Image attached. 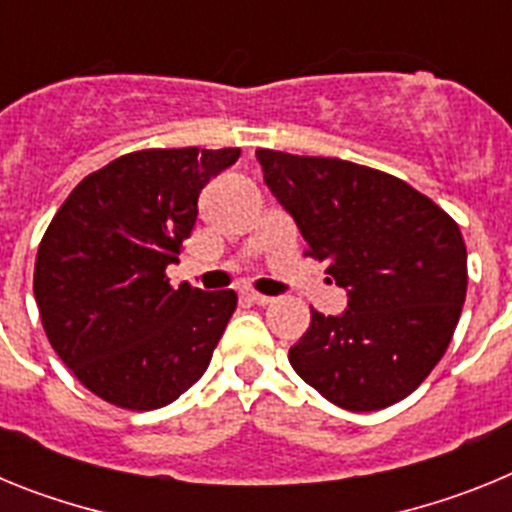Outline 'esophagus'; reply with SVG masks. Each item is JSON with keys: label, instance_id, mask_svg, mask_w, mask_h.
I'll return each instance as SVG.
<instances>
[{"label": "esophagus", "instance_id": "34e87169", "mask_svg": "<svg viewBox=\"0 0 512 512\" xmlns=\"http://www.w3.org/2000/svg\"><path fill=\"white\" fill-rule=\"evenodd\" d=\"M243 297H246L248 302H253V305H269L271 302V297L261 295V292H253V289H246V292H243Z\"/></svg>", "mask_w": 512, "mask_h": 512}]
</instances>
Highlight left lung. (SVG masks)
I'll return each instance as SVG.
<instances>
[{
	"instance_id": "1",
	"label": "left lung",
	"mask_w": 512,
	"mask_h": 512,
	"mask_svg": "<svg viewBox=\"0 0 512 512\" xmlns=\"http://www.w3.org/2000/svg\"><path fill=\"white\" fill-rule=\"evenodd\" d=\"M256 156L307 253L348 297L338 315L312 310L289 364L343 410L395 405L431 374L459 323L467 297L459 225L384 171L266 148Z\"/></svg>"
}]
</instances>
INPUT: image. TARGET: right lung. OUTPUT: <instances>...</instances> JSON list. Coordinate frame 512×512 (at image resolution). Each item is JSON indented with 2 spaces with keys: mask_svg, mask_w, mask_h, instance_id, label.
Wrapping results in <instances>:
<instances>
[{
  "mask_svg": "<svg viewBox=\"0 0 512 512\" xmlns=\"http://www.w3.org/2000/svg\"><path fill=\"white\" fill-rule=\"evenodd\" d=\"M238 148H153L76 184L45 230L35 302L53 351L87 390L128 410L164 408L205 374L233 289H174L166 266L197 223L210 179Z\"/></svg>",
  "mask_w": 512,
  "mask_h": 512,
  "instance_id": "right-lung-1",
  "label": "right lung"
}]
</instances>
